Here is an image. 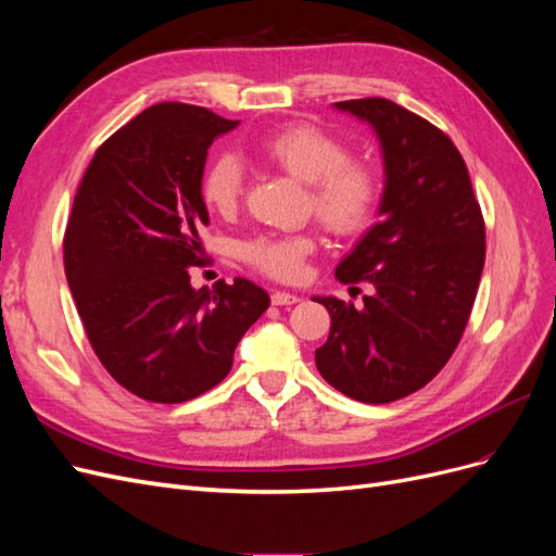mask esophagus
<instances>
[{"mask_svg":"<svg viewBox=\"0 0 556 556\" xmlns=\"http://www.w3.org/2000/svg\"><path fill=\"white\" fill-rule=\"evenodd\" d=\"M296 301H299V296L292 292H274L271 294L274 306H292V304H296Z\"/></svg>","mask_w":556,"mask_h":556,"instance_id":"esophagus-1","label":"esophagus"}]
</instances>
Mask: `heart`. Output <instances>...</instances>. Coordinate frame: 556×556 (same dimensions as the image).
<instances>
[{"label": "heart", "mask_w": 556, "mask_h": 556, "mask_svg": "<svg viewBox=\"0 0 556 556\" xmlns=\"http://www.w3.org/2000/svg\"><path fill=\"white\" fill-rule=\"evenodd\" d=\"M255 153L311 190V206L327 229L355 233L371 220L378 201V174L371 164L348 160V148L313 125H290L268 134ZM243 190V166L231 153L215 155L201 176V197L220 215H229ZM315 250L306 233L260 237L243 245V257L262 274L292 280Z\"/></svg>", "instance_id": "obj_1"}]
</instances>
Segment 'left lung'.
Returning a JSON list of instances; mask_svg holds the SVG:
<instances>
[{"mask_svg":"<svg viewBox=\"0 0 556 556\" xmlns=\"http://www.w3.org/2000/svg\"><path fill=\"white\" fill-rule=\"evenodd\" d=\"M371 125L384 185L380 220L336 266V280L371 282L364 306L313 296L331 315L317 371L362 403L425 387L466 329L484 266V223L459 150L445 134L382 97L333 104Z\"/></svg>","mask_w":556,"mask_h":556,"instance_id":"8db88e82","label":"left lung"}]
</instances>
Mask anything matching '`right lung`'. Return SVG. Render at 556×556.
Wrapping results in <instances>:
<instances>
[{
	"label": "right lung",
	"mask_w": 556,
	"mask_h": 556,
	"mask_svg": "<svg viewBox=\"0 0 556 556\" xmlns=\"http://www.w3.org/2000/svg\"><path fill=\"white\" fill-rule=\"evenodd\" d=\"M233 127L190 104L150 106L97 150L74 197L66 282L99 362L146 401H190L223 382L271 301L245 278L215 292L190 282L208 225V148Z\"/></svg>",
	"instance_id": "add662e5"
}]
</instances>
